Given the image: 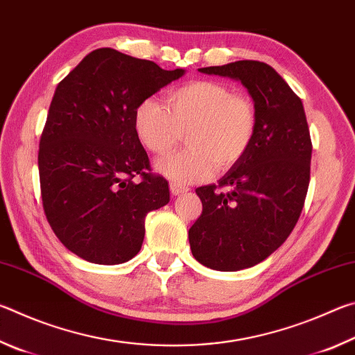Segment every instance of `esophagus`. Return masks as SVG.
<instances>
[{
	"label": "esophagus",
	"mask_w": 355,
	"mask_h": 355,
	"mask_svg": "<svg viewBox=\"0 0 355 355\" xmlns=\"http://www.w3.org/2000/svg\"><path fill=\"white\" fill-rule=\"evenodd\" d=\"M189 188L188 186H183V184H178L175 182L171 183V192L172 196H178V194H183V192H188Z\"/></svg>",
	"instance_id": "1"
}]
</instances>
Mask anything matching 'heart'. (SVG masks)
Returning <instances> with one entry per match:
<instances>
[{
  "mask_svg": "<svg viewBox=\"0 0 355 355\" xmlns=\"http://www.w3.org/2000/svg\"><path fill=\"white\" fill-rule=\"evenodd\" d=\"M257 122L254 101L225 83L208 80L173 89L166 106L146 98L135 112L136 135L156 156L169 155L184 133L188 147L156 164L163 175L180 183L200 182L214 167L235 166L254 142Z\"/></svg>",
  "mask_w": 355,
  "mask_h": 355,
  "instance_id": "b5f03b06",
  "label": "heart"
}]
</instances>
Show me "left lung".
<instances>
[{
  "label": "left lung",
  "mask_w": 355,
  "mask_h": 355,
  "mask_svg": "<svg viewBox=\"0 0 355 355\" xmlns=\"http://www.w3.org/2000/svg\"><path fill=\"white\" fill-rule=\"evenodd\" d=\"M199 70L241 81L257 110L248 153L218 186L196 189L202 214L189 228L197 261L239 271L266 260L296 225L310 183V131L302 101L271 65L236 61Z\"/></svg>",
  "instance_id": "left-lung-1"
}]
</instances>
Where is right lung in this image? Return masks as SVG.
<instances>
[{
    "label": "right lung",
    "mask_w": 355,
    "mask_h": 355,
    "mask_svg": "<svg viewBox=\"0 0 355 355\" xmlns=\"http://www.w3.org/2000/svg\"><path fill=\"white\" fill-rule=\"evenodd\" d=\"M183 75L98 48L58 84L39 144L42 203L59 241L83 260H131L147 213L169 202V184L152 173L136 135L135 112Z\"/></svg>",
    "instance_id": "add662e5"
}]
</instances>
